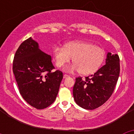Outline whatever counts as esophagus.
Instances as JSON below:
<instances>
[{
	"instance_id": "1",
	"label": "esophagus",
	"mask_w": 134,
	"mask_h": 134,
	"mask_svg": "<svg viewBox=\"0 0 134 134\" xmlns=\"http://www.w3.org/2000/svg\"><path fill=\"white\" fill-rule=\"evenodd\" d=\"M68 77H69V76L67 75V74H64V79H66Z\"/></svg>"
}]
</instances>
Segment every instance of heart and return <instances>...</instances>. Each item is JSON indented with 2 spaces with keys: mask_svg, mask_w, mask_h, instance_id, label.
I'll return each instance as SVG.
<instances>
[{
  "mask_svg": "<svg viewBox=\"0 0 134 134\" xmlns=\"http://www.w3.org/2000/svg\"><path fill=\"white\" fill-rule=\"evenodd\" d=\"M53 56L59 68L69 63L72 58L74 63L66 67L65 70H79L80 74L88 75L100 68L105 60V52L103 49L90 42L74 41L65 43L64 47H54Z\"/></svg>",
  "mask_w": 134,
  "mask_h": 134,
  "instance_id": "b5f03b06",
  "label": "heart"
}]
</instances>
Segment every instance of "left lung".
<instances>
[{
    "mask_svg": "<svg viewBox=\"0 0 134 134\" xmlns=\"http://www.w3.org/2000/svg\"><path fill=\"white\" fill-rule=\"evenodd\" d=\"M120 72L118 54L109 52L106 64L93 75L76 79L73 87L74 99L82 108L93 110L103 105L114 91Z\"/></svg>",
    "mask_w": 134,
    "mask_h": 134,
    "instance_id": "left-lung-1",
    "label": "left lung"
}]
</instances>
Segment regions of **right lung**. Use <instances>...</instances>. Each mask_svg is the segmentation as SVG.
<instances>
[{"label": "right lung", "mask_w": 134, "mask_h": 134, "mask_svg": "<svg viewBox=\"0 0 134 134\" xmlns=\"http://www.w3.org/2000/svg\"><path fill=\"white\" fill-rule=\"evenodd\" d=\"M54 69L52 57L43 52L31 37L16 51L13 71L20 94L31 106L43 109L54 102L63 73Z\"/></svg>", "instance_id": "add662e5"}]
</instances>
